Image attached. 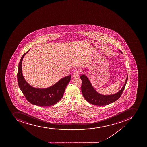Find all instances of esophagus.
<instances>
[{
    "mask_svg": "<svg viewBox=\"0 0 147 147\" xmlns=\"http://www.w3.org/2000/svg\"><path fill=\"white\" fill-rule=\"evenodd\" d=\"M79 74H80V71L79 70H75V71H74L73 73V77L75 78L78 77L79 76Z\"/></svg>",
    "mask_w": 147,
    "mask_h": 147,
    "instance_id": "1",
    "label": "esophagus"
}]
</instances>
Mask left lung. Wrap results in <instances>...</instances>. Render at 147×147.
Wrapping results in <instances>:
<instances>
[{
  "label": "left lung",
  "instance_id": "1",
  "mask_svg": "<svg viewBox=\"0 0 147 147\" xmlns=\"http://www.w3.org/2000/svg\"><path fill=\"white\" fill-rule=\"evenodd\" d=\"M121 53L122 52L119 50ZM82 80L81 91L84 99L91 104L98 106H104L111 104L117 100L122 95L127 81L128 76L123 87L116 94L111 95H102L97 92L92 86L89 79L86 76L83 74L80 76Z\"/></svg>",
  "mask_w": 147,
  "mask_h": 147
}]
</instances>
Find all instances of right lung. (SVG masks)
I'll list each match as a JSON object with an SVG mask.
<instances>
[{"label": "right lung", "instance_id": "right-lung-1", "mask_svg": "<svg viewBox=\"0 0 147 147\" xmlns=\"http://www.w3.org/2000/svg\"><path fill=\"white\" fill-rule=\"evenodd\" d=\"M30 50V49L22 55L19 63L17 72L19 87L27 100L31 104L44 107L56 104L63 97L71 75L64 77L56 83L46 88H38L31 86L25 80L22 68L23 58Z\"/></svg>", "mask_w": 147, "mask_h": 147}]
</instances>
